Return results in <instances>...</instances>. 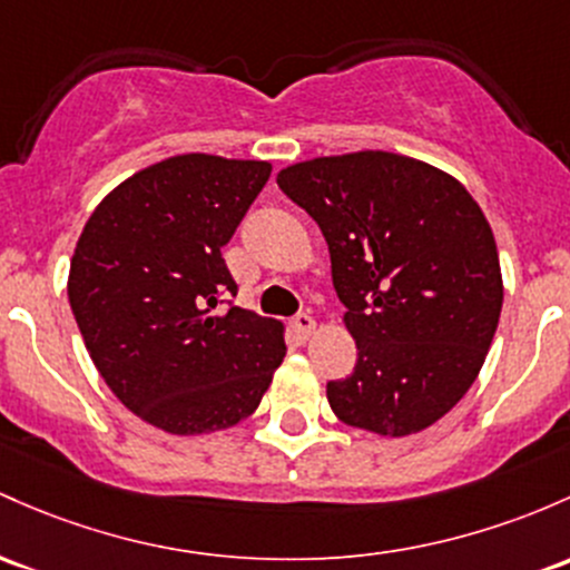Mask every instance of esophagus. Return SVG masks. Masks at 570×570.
<instances>
[{"label": "esophagus", "instance_id": "obj_1", "mask_svg": "<svg viewBox=\"0 0 570 570\" xmlns=\"http://www.w3.org/2000/svg\"><path fill=\"white\" fill-rule=\"evenodd\" d=\"M292 330H295V335L299 337V341H308L316 330V318L311 314H297L295 318H292Z\"/></svg>", "mask_w": 570, "mask_h": 570}]
</instances>
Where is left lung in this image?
I'll list each match as a JSON object with an SVG mask.
<instances>
[{"instance_id": "left-lung-1", "label": "left lung", "mask_w": 570, "mask_h": 570, "mask_svg": "<svg viewBox=\"0 0 570 570\" xmlns=\"http://www.w3.org/2000/svg\"><path fill=\"white\" fill-rule=\"evenodd\" d=\"M278 186L322 229L356 341L333 414L403 438L454 409L476 381L503 308L495 235L449 173L390 151L297 161Z\"/></svg>"}]
</instances>
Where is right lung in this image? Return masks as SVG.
I'll use <instances>...</instances> for the list:
<instances>
[{
	"mask_svg": "<svg viewBox=\"0 0 570 570\" xmlns=\"http://www.w3.org/2000/svg\"><path fill=\"white\" fill-rule=\"evenodd\" d=\"M271 161L180 154L135 173L94 208L67 295L91 362L132 414L170 435L227 430L256 411L284 362V324L222 308V248Z\"/></svg>",
	"mask_w": 570,
	"mask_h": 570,
	"instance_id": "right-lung-1",
	"label": "right lung"
}]
</instances>
